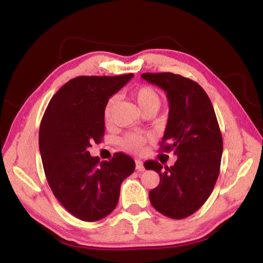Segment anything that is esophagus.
Masks as SVG:
<instances>
[{
  "label": "esophagus",
  "mask_w": 263,
  "mask_h": 263,
  "mask_svg": "<svg viewBox=\"0 0 263 263\" xmlns=\"http://www.w3.org/2000/svg\"><path fill=\"white\" fill-rule=\"evenodd\" d=\"M136 169L138 172H144V166H143V162L141 160H136Z\"/></svg>",
  "instance_id": "esophagus-1"
}]
</instances>
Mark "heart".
Returning <instances> with one entry per match:
<instances>
[{
	"label": "heart",
	"instance_id": "1",
	"mask_svg": "<svg viewBox=\"0 0 263 263\" xmlns=\"http://www.w3.org/2000/svg\"><path fill=\"white\" fill-rule=\"evenodd\" d=\"M133 99L136 100L139 107L141 108V111H148V109H159L161 105V97L159 93L150 86H142L139 87L132 93ZM115 103H117V97L112 96L106 103L105 107H104V119L106 122L111 120L112 112ZM151 136H142L140 133H129L122 139V145L126 148L127 150L138 152L142 149V146L146 140H149Z\"/></svg>",
	"mask_w": 263,
	"mask_h": 263
}]
</instances>
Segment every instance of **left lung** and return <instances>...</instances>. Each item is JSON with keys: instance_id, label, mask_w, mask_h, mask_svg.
Instances as JSON below:
<instances>
[{"instance_id": "left-lung-1", "label": "left lung", "mask_w": 263, "mask_h": 263, "mask_svg": "<svg viewBox=\"0 0 263 263\" xmlns=\"http://www.w3.org/2000/svg\"><path fill=\"white\" fill-rule=\"evenodd\" d=\"M141 77L166 91L169 115L161 151H174V166L146 161L160 176L149 193L152 206L164 216L180 219L194 214L211 196L221 167L223 140L210 97L192 79L173 72Z\"/></svg>"}]
</instances>
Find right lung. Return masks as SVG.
Wrapping results in <instances>:
<instances>
[{
  "instance_id": "right-lung-1",
  "label": "right lung",
  "mask_w": 263,
  "mask_h": 263,
  "mask_svg": "<svg viewBox=\"0 0 263 263\" xmlns=\"http://www.w3.org/2000/svg\"><path fill=\"white\" fill-rule=\"evenodd\" d=\"M133 77L79 76L49 102L39 130V149L48 184L59 203L85 222L107 216L118 205L121 184L136 168L124 154L109 161L91 157L105 131L104 107Z\"/></svg>"
}]
</instances>
